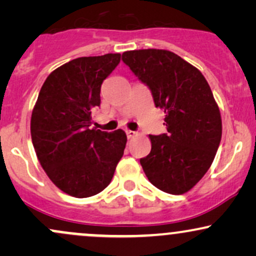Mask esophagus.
<instances>
[{"label":"esophagus","instance_id":"1","mask_svg":"<svg viewBox=\"0 0 256 256\" xmlns=\"http://www.w3.org/2000/svg\"><path fill=\"white\" fill-rule=\"evenodd\" d=\"M126 134H128V138H134V137L137 136V132L128 130V131H126Z\"/></svg>","mask_w":256,"mask_h":256}]
</instances>
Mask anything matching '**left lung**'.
<instances>
[{"label":"left lung","mask_w":256,"mask_h":256,"mask_svg":"<svg viewBox=\"0 0 256 256\" xmlns=\"http://www.w3.org/2000/svg\"><path fill=\"white\" fill-rule=\"evenodd\" d=\"M122 58L166 114L167 134H149L152 150L140 160L143 171L162 192H189L212 165L222 140V116L210 85L172 52L140 49L122 52Z\"/></svg>","instance_id":"obj_1"}]
</instances>
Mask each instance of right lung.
Masks as SVG:
<instances>
[{"label": "right lung", "instance_id": "right-lung-1", "mask_svg": "<svg viewBox=\"0 0 256 256\" xmlns=\"http://www.w3.org/2000/svg\"><path fill=\"white\" fill-rule=\"evenodd\" d=\"M120 54L84 56L46 79L31 116V138L46 176L60 190L84 198L106 189L124 154L126 134L90 128L101 85Z\"/></svg>", "mask_w": 256, "mask_h": 256}]
</instances>
